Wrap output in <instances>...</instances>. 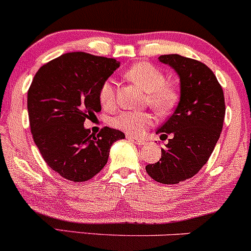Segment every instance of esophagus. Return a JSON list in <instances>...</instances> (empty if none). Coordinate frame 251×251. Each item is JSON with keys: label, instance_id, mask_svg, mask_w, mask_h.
<instances>
[{"label": "esophagus", "instance_id": "34e87169", "mask_svg": "<svg viewBox=\"0 0 251 251\" xmlns=\"http://www.w3.org/2000/svg\"><path fill=\"white\" fill-rule=\"evenodd\" d=\"M127 139L131 140V142H133L134 144H137L138 146H142V145H144V144H145V140L138 139V138L132 137V135H127Z\"/></svg>", "mask_w": 251, "mask_h": 251}]
</instances>
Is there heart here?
Here are the masks:
<instances>
[{"label":"heart","instance_id":"b5f03b06","mask_svg":"<svg viewBox=\"0 0 251 251\" xmlns=\"http://www.w3.org/2000/svg\"><path fill=\"white\" fill-rule=\"evenodd\" d=\"M126 77L146 92V100L159 113H166L176 105L178 93L175 87L166 83L164 73L149 62H139L126 71ZM99 100L105 108L116 103V85L112 79L102 82L99 89ZM154 123L149 112L123 111L111 119L112 126L129 135H142Z\"/></svg>","mask_w":251,"mask_h":251}]
</instances>
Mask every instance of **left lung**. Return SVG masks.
<instances>
[{
	"mask_svg": "<svg viewBox=\"0 0 251 251\" xmlns=\"http://www.w3.org/2000/svg\"><path fill=\"white\" fill-rule=\"evenodd\" d=\"M159 61L179 77V102L155 133L171 139L159 162L146 172L162 184H177L194 177L214 151L223 128L226 103L220 82L208 66L179 54L160 55Z\"/></svg>",
	"mask_w": 251,
	"mask_h": 251,
	"instance_id": "1",
	"label": "left lung"
}]
</instances>
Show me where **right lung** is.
I'll use <instances>...</instances> for the list:
<instances>
[{"mask_svg": "<svg viewBox=\"0 0 251 251\" xmlns=\"http://www.w3.org/2000/svg\"><path fill=\"white\" fill-rule=\"evenodd\" d=\"M120 66L116 59L82 51L62 54L36 72L28 91L31 134L51 170L71 181H86L106 165L119 129L99 134L83 126L101 111L99 89Z\"/></svg>", "mask_w": 251, "mask_h": 251, "instance_id": "obj_1", "label": "right lung"}]
</instances>
